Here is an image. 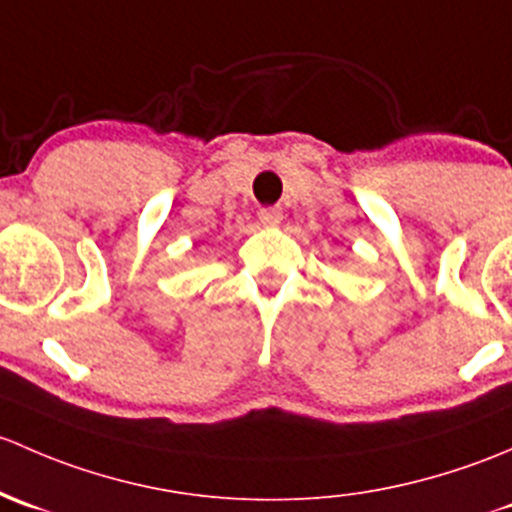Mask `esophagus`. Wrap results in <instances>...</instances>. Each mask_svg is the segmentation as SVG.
Returning <instances> with one entry per match:
<instances>
[{
	"label": "esophagus",
	"instance_id": "34e87169",
	"mask_svg": "<svg viewBox=\"0 0 512 512\" xmlns=\"http://www.w3.org/2000/svg\"><path fill=\"white\" fill-rule=\"evenodd\" d=\"M258 219H261L263 226H268V229H273V226H278L283 221V209L278 207H268V209H261V214H258Z\"/></svg>",
	"mask_w": 512,
	"mask_h": 512
}]
</instances>
